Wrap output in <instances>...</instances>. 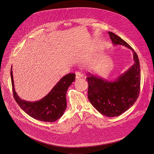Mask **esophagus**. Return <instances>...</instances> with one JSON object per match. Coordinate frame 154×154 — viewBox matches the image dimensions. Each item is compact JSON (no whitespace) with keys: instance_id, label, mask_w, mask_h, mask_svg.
Returning a JSON list of instances; mask_svg holds the SVG:
<instances>
[{"instance_id":"34e87169","label":"esophagus","mask_w":154,"mask_h":154,"mask_svg":"<svg viewBox=\"0 0 154 154\" xmlns=\"http://www.w3.org/2000/svg\"><path fill=\"white\" fill-rule=\"evenodd\" d=\"M75 73H76V79H79L84 76V75L82 74L80 72H76Z\"/></svg>"}]
</instances>
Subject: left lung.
<instances>
[{
	"instance_id": "obj_1",
	"label": "left lung",
	"mask_w": 154,
	"mask_h": 154,
	"mask_svg": "<svg viewBox=\"0 0 154 154\" xmlns=\"http://www.w3.org/2000/svg\"><path fill=\"white\" fill-rule=\"evenodd\" d=\"M114 45H122L131 50L133 64L114 80H108L88 72V97L93 107L107 117L119 116L129 109L137 100L140 84L138 56L132 47L115 34L109 32Z\"/></svg>"
}]
</instances>
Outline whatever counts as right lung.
I'll use <instances>...</instances> for the list:
<instances>
[{"label":"right lung","mask_w":154,"mask_h":154,"mask_svg":"<svg viewBox=\"0 0 154 154\" xmlns=\"http://www.w3.org/2000/svg\"><path fill=\"white\" fill-rule=\"evenodd\" d=\"M12 69V66L11 69V77L14 98L28 115L45 122H54L63 116L67 106L66 92L75 80V73H68L62 77L48 94L41 100L37 101H27L21 99L15 91Z\"/></svg>","instance_id":"obj_1"}]
</instances>
